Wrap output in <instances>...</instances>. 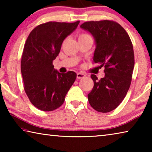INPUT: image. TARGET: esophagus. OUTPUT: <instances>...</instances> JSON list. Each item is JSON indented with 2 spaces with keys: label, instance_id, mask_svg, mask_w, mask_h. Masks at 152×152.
Listing matches in <instances>:
<instances>
[{
  "label": "esophagus",
  "instance_id": "1",
  "mask_svg": "<svg viewBox=\"0 0 152 152\" xmlns=\"http://www.w3.org/2000/svg\"><path fill=\"white\" fill-rule=\"evenodd\" d=\"M76 76H77V78L78 79H80V78H84L86 77V75L84 74V73H82V72H79V73H77L76 74Z\"/></svg>",
  "mask_w": 152,
  "mask_h": 152
}]
</instances>
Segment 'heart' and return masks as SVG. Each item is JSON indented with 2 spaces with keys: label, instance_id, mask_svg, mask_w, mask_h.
Wrapping results in <instances>:
<instances>
[{
  "label": "heart",
  "instance_id": "heart-1",
  "mask_svg": "<svg viewBox=\"0 0 152 152\" xmlns=\"http://www.w3.org/2000/svg\"><path fill=\"white\" fill-rule=\"evenodd\" d=\"M84 35H87V34H81L79 37H82V36H84Z\"/></svg>",
  "mask_w": 152,
  "mask_h": 152
}]
</instances>
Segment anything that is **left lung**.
<instances>
[{
	"mask_svg": "<svg viewBox=\"0 0 152 152\" xmlns=\"http://www.w3.org/2000/svg\"><path fill=\"white\" fill-rule=\"evenodd\" d=\"M80 27L95 39L93 62L104 68V78L99 80L91 74L94 86L88 94L89 103L98 112H110L121 104L131 85L135 64L132 41L124 28L113 20L87 21Z\"/></svg>",
	"mask_w": 152,
	"mask_h": 152,
	"instance_id": "8db88e82",
	"label": "left lung"
}]
</instances>
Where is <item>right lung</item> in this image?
Listing matches in <instances>:
<instances>
[{
	"label": "right lung",
	"mask_w": 152,
	"mask_h": 152,
	"mask_svg": "<svg viewBox=\"0 0 152 152\" xmlns=\"http://www.w3.org/2000/svg\"><path fill=\"white\" fill-rule=\"evenodd\" d=\"M79 23L50 21L38 25L28 36L20 70L25 91L38 109L52 111L60 107L75 81L74 72L60 73L54 69L53 60L60 53L64 40L76 29Z\"/></svg>",
	"instance_id": "add662e5"
}]
</instances>
